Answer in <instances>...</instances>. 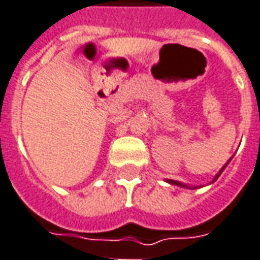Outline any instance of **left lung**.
I'll use <instances>...</instances> for the list:
<instances>
[{
	"label": "left lung",
	"instance_id": "left-lung-1",
	"mask_svg": "<svg viewBox=\"0 0 260 260\" xmlns=\"http://www.w3.org/2000/svg\"><path fill=\"white\" fill-rule=\"evenodd\" d=\"M226 167V166H224ZM224 167H223V168H221V170H220V173L217 175H216V177H214V180H216V178H217V177H219L220 174H221V171H223V170H224ZM168 183H171V184H175V185H183V184L181 183H178V181H174V180H170V181H168ZM184 187H185V185H184Z\"/></svg>",
	"mask_w": 260,
	"mask_h": 260
}]
</instances>
